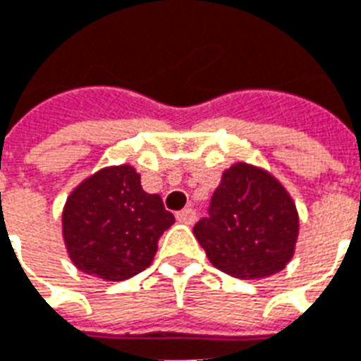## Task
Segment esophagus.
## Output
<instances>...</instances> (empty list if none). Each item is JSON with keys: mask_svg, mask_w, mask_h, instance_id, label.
<instances>
[{"mask_svg": "<svg viewBox=\"0 0 361 361\" xmlns=\"http://www.w3.org/2000/svg\"><path fill=\"white\" fill-rule=\"evenodd\" d=\"M177 220L178 222H183V224H194L195 211L192 209V207H188V209H183L180 212H177Z\"/></svg>", "mask_w": 361, "mask_h": 361, "instance_id": "esophagus-1", "label": "esophagus"}]
</instances>
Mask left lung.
Masks as SVG:
<instances>
[{
	"label": "left lung",
	"mask_w": 361,
	"mask_h": 361,
	"mask_svg": "<svg viewBox=\"0 0 361 361\" xmlns=\"http://www.w3.org/2000/svg\"><path fill=\"white\" fill-rule=\"evenodd\" d=\"M298 233L300 216L286 188L271 173L243 161L222 173L209 216L194 226L211 264L241 281L284 269Z\"/></svg>",
	"instance_id": "8db88e82"
}]
</instances>
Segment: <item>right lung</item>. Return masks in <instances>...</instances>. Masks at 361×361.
Here are the masks:
<instances>
[{
    "mask_svg": "<svg viewBox=\"0 0 361 361\" xmlns=\"http://www.w3.org/2000/svg\"><path fill=\"white\" fill-rule=\"evenodd\" d=\"M175 216L141 188L131 166L99 169L67 197L61 226L69 258L82 273L126 281L152 264L158 239Z\"/></svg>",
    "mask_w": 361,
    "mask_h": 361,
    "instance_id": "obj_1",
    "label": "right lung"
}]
</instances>
